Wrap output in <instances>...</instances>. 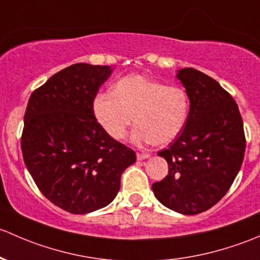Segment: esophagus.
<instances>
[{"mask_svg":"<svg viewBox=\"0 0 260 260\" xmlns=\"http://www.w3.org/2000/svg\"><path fill=\"white\" fill-rule=\"evenodd\" d=\"M136 157H138V160H145L150 157L149 154H144V152H136Z\"/></svg>","mask_w":260,"mask_h":260,"instance_id":"34e87169","label":"esophagus"}]
</instances>
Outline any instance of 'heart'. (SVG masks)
<instances>
[{
	"mask_svg": "<svg viewBox=\"0 0 260 260\" xmlns=\"http://www.w3.org/2000/svg\"><path fill=\"white\" fill-rule=\"evenodd\" d=\"M189 96L180 86H168L141 75L116 82L112 92L93 98L92 114L112 140L126 136L135 117L131 139L135 144L167 145L184 129L189 116Z\"/></svg>",
	"mask_w": 260,
	"mask_h": 260,
	"instance_id": "heart-1",
	"label": "heart"
}]
</instances>
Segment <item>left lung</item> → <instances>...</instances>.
<instances>
[{"label":"left lung","instance_id":"1","mask_svg":"<svg viewBox=\"0 0 260 260\" xmlns=\"http://www.w3.org/2000/svg\"><path fill=\"white\" fill-rule=\"evenodd\" d=\"M176 77L189 96V116L169 148L157 152L169 171L151 189L167 208L194 215L210 209L232 186L244 159L245 135L237 103L215 80L192 68Z\"/></svg>","mask_w":260,"mask_h":260}]
</instances>
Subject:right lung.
<instances>
[{
    "instance_id": "right-lung-1",
    "label": "right lung",
    "mask_w": 260,
    "mask_h": 260,
    "mask_svg": "<svg viewBox=\"0 0 260 260\" xmlns=\"http://www.w3.org/2000/svg\"><path fill=\"white\" fill-rule=\"evenodd\" d=\"M111 66L75 63L31 93L21 138L23 161L40 191L72 214L109 205L136 155L96 121L92 100Z\"/></svg>"
}]
</instances>
